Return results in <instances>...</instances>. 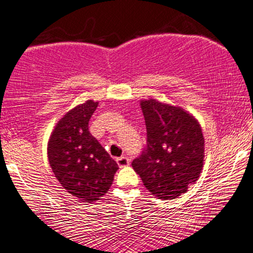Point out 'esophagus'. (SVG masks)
Segmentation results:
<instances>
[{"label": "esophagus", "instance_id": "1", "mask_svg": "<svg viewBox=\"0 0 253 253\" xmlns=\"http://www.w3.org/2000/svg\"><path fill=\"white\" fill-rule=\"evenodd\" d=\"M116 161H117V164H118L119 167H126V166L129 165V163H130L129 159L125 157V156H122V157L117 158Z\"/></svg>", "mask_w": 253, "mask_h": 253}]
</instances>
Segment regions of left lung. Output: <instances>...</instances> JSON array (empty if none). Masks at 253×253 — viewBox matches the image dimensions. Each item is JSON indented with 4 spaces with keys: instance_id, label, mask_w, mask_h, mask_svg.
<instances>
[{
    "instance_id": "8db88e82",
    "label": "left lung",
    "mask_w": 253,
    "mask_h": 253,
    "mask_svg": "<svg viewBox=\"0 0 253 253\" xmlns=\"http://www.w3.org/2000/svg\"><path fill=\"white\" fill-rule=\"evenodd\" d=\"M147 147L131 166L145 188L162 199L186 193L204 162V136L196 118L179 106L142 99Z\"/></svg>"
}]
</instances>
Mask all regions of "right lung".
Returning <instances> with one entry per match:
<instances>
[{
    "label": "right lung",
    "mask_w": 253,
    "mask_h": 253,
    "mask_svg": "<svg viewBox=\"0 0 253 253\" xmlns=\"http://www.w3.org/2000/svg\"><path fill=\"white\" fill-rule=\"evenodd\" d=\"M98 102L88 99L57 123L48 142V159L67 193L91 203L108 193L118 164L92 136L88 124Z\"/></svg>",
    "instance_id": "add662e5"
}]
</instances>
